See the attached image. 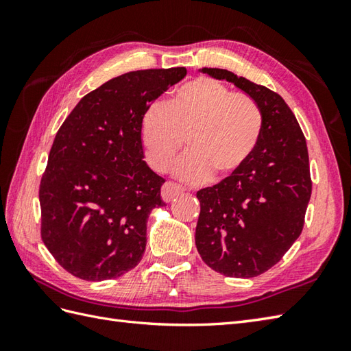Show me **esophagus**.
<instances>
[{"label": "esophagus", "mask_w": 351, "mask_h": 351, "mask_svg": "<svg viewBox=\"0 0 351 351\" xmlns=\"http://www.w3.org/2000/svg\"><path fill=\"white\" fill-rule=\"evenodd\" d=\"M182 191H184V189L181 187V185H178L175 182H171V181H167V182H164V185L161 187V197H162L164 202H170V200L173 199L175 196L181 195Z\"/></svg>", "instance_id": "1"}]
</instances>
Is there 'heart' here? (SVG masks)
Returning a JSON list of instances; mask_svg holds the SVG:
<instances>
[{"mask_svg": "<svg viewBox=\"0 0 351 351\" xmlns=\"http://www.w3.org/2000/svg\"><path fill=\"white\" fill-rule=\"evenodd\" d=\"M264 131L258 102L232 93L210 77H199L178 88L173 98L154 102L141 119V141L149 166L166 171L178 152L189 147L175 173L184 181H215L241 171L255 155Z\"/></svg>", "mask_w": 351, "mask_h": 351, "instance_id": "obj_1", "label": "heart"}]
</instances>
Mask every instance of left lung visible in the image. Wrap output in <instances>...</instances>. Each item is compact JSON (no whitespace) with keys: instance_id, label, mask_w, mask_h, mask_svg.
I'll use <instances>...</instances> for the list:
<instances>
[{"instance_id":"8db88e82","label":"left lung","mask_w":351,"mask_h":351,"mask_svg":"<svg viewBox=\"0 0 351 351\" xmlns=\"http://www.w3.org/2000/svg\"><path fill=\"white\" fill-rule=\"evenodd\" d=\"M202 72L255 99L264 131L241 171L196 193V247L217 273L255 278L278 264L303 230L312 193L306 138L279 93L226 69Z\"/></svg>"}]
</instances>
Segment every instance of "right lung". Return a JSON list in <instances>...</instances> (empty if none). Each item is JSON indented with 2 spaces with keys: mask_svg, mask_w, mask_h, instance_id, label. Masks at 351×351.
<instances>
[{
  "mask_svg": "<svg viewBox=\"0 0 351 351\" xmlns=\"http://www.w3.org/2000/svg\"><path fill=\"white\" fill-rule=\"evenodd\" d=\"M187 75L185 68L123 73L87 93L57 131L40 187V237L66 271L114 279L146 249V221L164 180L141 146L146 108Z\"/></svg>",
  "mask_w": 351,
  "mask_h": 351,
  "instance_id": "1",
  "label": "right lung"
}]
</instances>
